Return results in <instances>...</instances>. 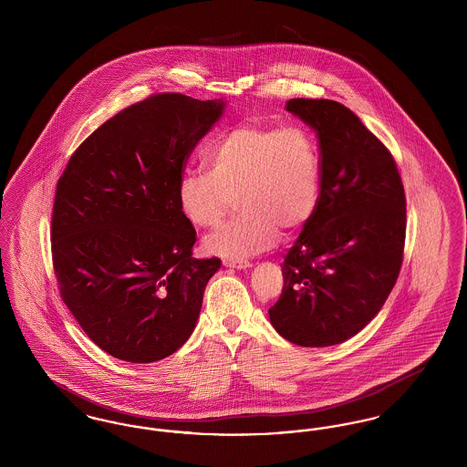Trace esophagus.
<instances>
[{"instance_id":"1","label":"esophagus","mask_w":467,"mask_h":467,"mask_svg":"<svg viewBox=\"0 0 467 467\" xmlns=\"http://www.w3.org/2000/svg\"><path fill=\"white\" fill-rule=\"evenodd\" d=\"M223 266L233 267V269H248L252 265L248 261H223Z\"/></svg>"}]
</instances>
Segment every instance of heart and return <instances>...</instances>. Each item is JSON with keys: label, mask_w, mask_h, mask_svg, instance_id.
<instances>
[{"label": "heart", "mask_w": 467, "mask_h": 467, "mask_svg": "<svg viewBox=\"0 0 467 467\" xmlns=\"http://www.w3.org/2000/svg\"><path fill=\"white\" fill-rule=\"evenodd\" d=\"M208 162L210 171L189 170L180 177L178 206L192 225L215 227L238 196L244 213L204 240V250L225 261L273 248L280 229L299 231L318 206V147L301 126L242 124L212 147Z\"/></svg>", "instance_id": "1"}]
</instances>
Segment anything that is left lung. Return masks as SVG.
<instances>
[{"label":"left lung","instance_id":"obj_1","mask_svg":"<svg viewBox=\"0 0 467 467\" xmlns=\"http://www.w3.org/2000/svg\"><path fill=\"white\" fill-rule=\"evenodd\" d=\"M320 150V201L292 244L269 322L299 347H333L362 331L400 276L406 198L387 147L333 99H290Z\"/></svg>","mask_w":467,"mask_h":467}]
</instances>
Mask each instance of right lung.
Segmentation results:
<instances>
[{"mask_svg": "<svg viewBox=\"0 0 467 467\" xmlns=\"http://www.w3.org/2000/svg\"><path fill=\"white\" fill-rule=\"evenodd\" d=\"M225 105L150 96L90 134L57 182L52 259L61 297L115 358L156 362L196 327L221 261L192 257L196 229L180 212L178 180Z\"/></svg>", "mask_w": 467, "mask_h": 467, "instance_id": "1", "label": "right lung"}]
</instances>
